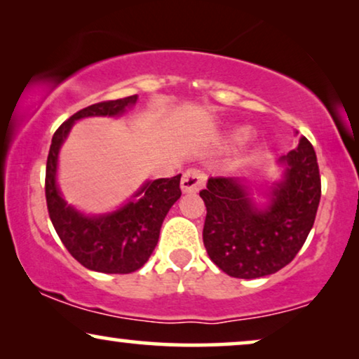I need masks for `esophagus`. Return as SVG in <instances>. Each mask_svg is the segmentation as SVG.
Segmentation results:
<instances>
[{
	"label": "esophagus",
	"mask_w": 359,
	"mask_h": 359,
	"mask_svg": "<svg viewBox=\"0 0 359 359\" xmlns=\"http://www.w3.org/2000/svg\"><path fill=\"white\" fill-rule=\"evenodd\" d=\"M205 185V175L202 172L190 169L182 175V180H180V189H182L184 194H197L200 189Z\"/></svg>",
	"instance_id": "34e87169"
}]
</instances>
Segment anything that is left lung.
I'll return each instance as SVG.
<instances>
[{"label": "left lung", "instance_id": "8db88e82", "mask_svg": "<svg viewBox=\"0 0 359 359\" xmlns=\"http://www.w3.org/2000/svg\"><path fill=\"white\" fill-rule=\"evenodd\" d=\"M283 179L272 184L267 203L257 205L238 177H212L200 192L207 207L203 245L215 264L238 279L274 274L304 246L322 195L313 146H299L279 159Z\"/></svg>", "mask_w": 359, "mask_h": 359}]
</instances>
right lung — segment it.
Segmentation results:
<instances>
[{"label":"right lung","mask_w":359,"mask_h":359,"mask_svg":"<svg viewBox=\"0 0 359 359\" xmlns=\"http://www.w3.org/2000/svg\"><path fill=\"white\" fill-rule=\"evenodd\" d=\"M137 95L95 103L70 116L52 136L46 167V200L50 222L67 251L90 271L130 274L149 259L159 241L162 222L180 198V174L146 180L123 207L109 213L85 215L62 197L57 185L59 152L75 121L90 116H121Z\"/></svg>","instance_id":"obj_1"}]
</instances>
